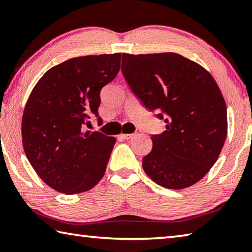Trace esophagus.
I'll return each instance as SVG.
<instances>
[{
    "label": "esophagus",
    "mask_w": 252,
    "mask_h": 252,
    "mask_svg": "<svg viewBox=\"0 0 252 252\" xmlns=\"http://www.w3.org/2000/svg\"><path fill=\"white\" fill-rule=\"evenodd\" d=\"M135 135V133H121V136L123 139H131V138H133V136Z\"/></svg>",
    "instance_id": "34e87169"
}]
</instances>
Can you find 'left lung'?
I'll return each instance as SVG.
<instances>
[{
	"mask_svg": "<svg viewBox=\"0 0 252 252\" xmlns=\"http://www.w3.org/2000/svg\"><path fill=\"white\" fill-rule=\"evenodd\" d=\"M122 73L165 130L152 135L142 159L148 177L167 189H185L206 176L227 138V106L216 80L203 66L173 52L122 54Z\"/></svg>",
	"mask_w": 252,
	"mask_h": 252,
	"instance_id": "left-lung-1",
	"label": "left lung"
}]
</instances>
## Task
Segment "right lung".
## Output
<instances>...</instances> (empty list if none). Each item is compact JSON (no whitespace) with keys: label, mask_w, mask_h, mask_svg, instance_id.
Returning <instances> with one entry per match:
<instances>
[{"label":"right lung","mask_w":252,"mask_h":252,"mask_svg":"<svg viewBox=\"0 0 252 252\" xmlns=\"http://www.w3.org/2000/svg\"><path fill=\"white\" fill-rule=\"evenodd\" d=\"M120 62L121 53L66 60L46 71L29 96L24 152L43 182L59 192H85L104 176L117 139L82 129L92 114L99 117L100 91L116 78Z\"/></svg>","instance_id":"1"}]
</instances>
